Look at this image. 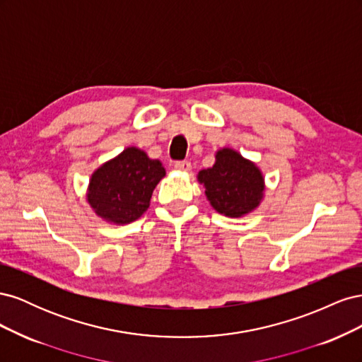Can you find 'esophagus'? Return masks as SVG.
<instances>
[{
    "label": "esophagus",
    "mask_w": 362,
    "mask_h": 362,
    "mask_svg": "<svg viewBox=\"0 0 362 362\" xmlns=\"http://www.w3.org/2000/svg\"><path fill=\"white\" fill-rule=\"evenodd\" d=\"M175 169L180 172H190L192 164H190V161H177L175 163Z\"/></svg>",
    "instance_id": "obj_1"
}]
</instances>
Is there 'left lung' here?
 <instances>
[{"mask_svg": "<svg viewBox=\"0 0 362 362\" xmlns=\"http://www.w3.org/2000/svg\"><path fill=\"white\" fill-rule=\"evenodd\" d=\"M211 168L198 173L206 201L218 214L243 217L250 214L264 199V175L255 161L245 158L233 148L216 151Z\"/></svg>", "mask_w": 362, "mask_h": 362, "instance_id": "left-lung-1", "label": "left lung"}]
</instances>
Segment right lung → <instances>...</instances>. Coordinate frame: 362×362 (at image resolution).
Here are the masks:
<instances>
[{"mask_svg":"<svg viewBox=\"0 0 362 362\" xmlns=\"http://www.w3.org/2000/svg\"><path fill=\"white\" fill-rule=\"evenodd\" d=\"M164 175L166 169L160 160L149 158L144 149L128 146L92 173L86 201L104 222L127 225L148 210L152 192Z\"/></svg>","mask_w":362,"mask_h":362,"instance_id":"1","label":"right lung"}]
</instances>
